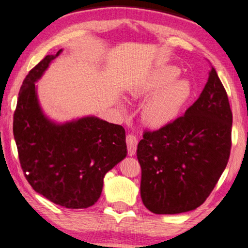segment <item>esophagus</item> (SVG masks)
<instances>
[{
    "label": "esophagus",
    "instance_id": "esophagus-1",
    "mask_svg": "<svg viewBox=\"0 0 248 248\" xmlns=\"http://www.w3.org/2000/svg\"><path fill=\"white\" fill-rule=\"evenodd\" d=\"M126 145L128 155H134L136 152V148H138V138H136V135L128 134L126 136Z\"/></svg>",
    "mask_w": 248,
    "mask_h": 248
}]
</instances>
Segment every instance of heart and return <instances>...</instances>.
<instances>
[{"instance_id":"heart-1","label":"heart","mask_w":248,"mask_h":248,"mask_svg":"<svg viewBox=\"0 0 248 248\" xmlns=\"http://www.w3.org/2000/svg\"><path fill=\"white\" fill-rule=\"evenodd\" d=\"M180 70L174 66L163 67L149 76L134 91V96H152L143 109V116L153 126H162L178 116L191 95L186 80H177Z\"/></svg>"}]
</instances>
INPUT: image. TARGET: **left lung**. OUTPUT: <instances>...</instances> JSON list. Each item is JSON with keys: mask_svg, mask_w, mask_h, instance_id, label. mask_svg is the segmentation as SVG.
Instances as JSON below:
<instances>
[{"mask_svg": "<svg viewBox=\"0 0 248 248\" xmlns=\"http://www.w3.org/2000/svg\"><path fill=\"white\" fill-rule=\"evenodd\" d=\"M232 125L227 93L211 67L202 95L184 115L143 133L136 155L144 206L159 215L202 206L228 163Z\"/></svg>", "mask_w": 248, "mask_h": 248, "instance_id": "1", "label": "left lung"}]
</instances>
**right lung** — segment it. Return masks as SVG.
Returning a JSON list of instances; mask_svg holds the SVG:
<instances>
[{"label": "right lung", "mask_w": 248, "mask_h": 248, "mask_svg": "<svg viewBox=\"0 0 248 248\" xmlns=\"http://www.w3.org/2000/svg\"><path fill=\"white\" fill-rule=\"evenodd\" d=\"M56 56L49 55L29 71L13 115V135L21 168L34 191L69 209L97 202L104 177L126 156L123 126L84 117L58 125L39 106L35 84Z\"/></svg>", "instance_id": "1"}]
</instances>
